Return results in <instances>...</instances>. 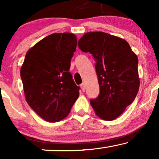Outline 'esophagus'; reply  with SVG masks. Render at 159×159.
<instances>
[{
    "label": "esophagus",
    "mask_w": 159,
    "mask_h": 159,
    "mask_svg": "<svg viewBox=\"0 0 159 159\" xmlns=\"http://www.w3.org/2000/svg\"><path fill=\"white\" fill-rule=\"evenodd\" d=\"M80 87H81L82 91L84 92V91H85V84H84V82H82V83L80 84Z\"/></svg>",
    "instance_id": "obj_1"
}]
</instances>
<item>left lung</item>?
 I'll list each match as a JSON object with an SVG mask.
<instances>
[{"label":"left lung","mask_w":159,"mask_h":159,"mask_svg":"<svg viewBox=\"0 0 159 159\" xmlns=\"http://www.w3.org/2000/svg\"><path fill=\"white\" fill-rule=\"evenodd\" d=\"M82 52L96 62L100 94L91 99L95 114L106 121L116 119L135 98L140 87L138 58L122 38L103 32H87L78 41Z\"/></svg>","instance_id":"left-lung-1"}]
</instances>
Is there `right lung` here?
I'll return each mask as SVG.
<instances>
[{"label":"right lung","mask_w":159,"mask_h":159,"mask_svg":"<svg viewBox=\"0 0 159 159\" xmlns=\"http://www.w3.org/2000/svg\"><path fill=\"white\" fill-rule=\"evenodd\" d=\"M77 37L53 33L27 52L20 75L25 98L41 118L56 122L68 116L80 95L69 70Z\"/></svg>","instance_id":"right-lung-1"}]
</instances>
